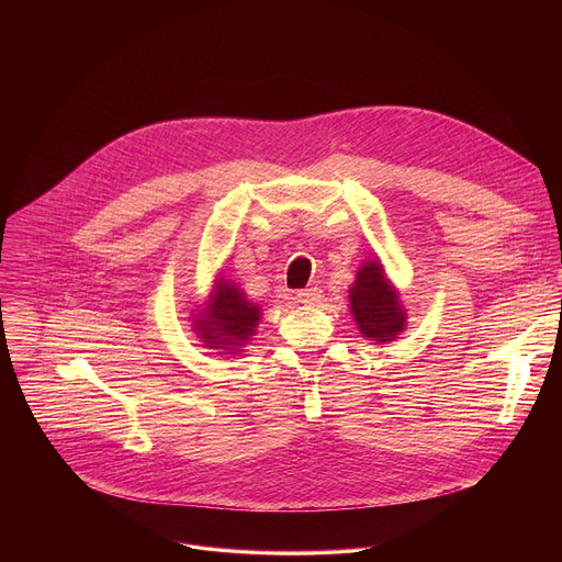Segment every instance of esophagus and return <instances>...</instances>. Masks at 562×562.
<instances>
[{"label":"esophagus","mask_w":562,"mask_h":562,"mask_svg":"<svg viewBox=\"0 0 562 562\" xmlns=\"http://www.w3.org/2000/svg\"><path fill=\"white\" fill-rule=\"evenodd\" d=\"M319 297H323V291H319V289H302V291H297V293H295V302L306 304V306L317 304V302H319Z\"/></svg>","instance_id":"1"}]
</instances>
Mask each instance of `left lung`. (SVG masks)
Wrapping results in <instances>:
<instances>
[{
    "mask_svg": "<svg viewBox=\"0 0 562 562\" xmlns=\"http://www.w3.org/2000/svg\"><path fill=\"white\" fill-rule=\"evenodd\" d=\"M349 308L362 338L373 345L393 342L407 327V308L378 256L362 262L349 286Z\"/></svg>",
    "mask_w": 562,
    "mask_h": 562,
    "instance_id": "obj_1",
    "label": "left lung"
}]
</instances>
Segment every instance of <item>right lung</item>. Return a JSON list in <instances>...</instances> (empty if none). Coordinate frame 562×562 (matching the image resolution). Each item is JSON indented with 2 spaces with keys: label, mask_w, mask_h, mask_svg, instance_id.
<instances>
[{
  "label": "right lung",
  "mask_w": 562,
  "mask_h": 562,
  "mask_svg": "<svg viewBox=\"0 0 562 562\" xmlns=\"http://www.w3.org/2000/svg\"><path fill=\"white\" fill-rule=\"evenodd\" d=\"M260 319V304H254L233 280L217 273L206 300L191 313V327L202 347L222 356H239L254 342Z\"/></svg>",
  "instance_id": "1"
}]
</instances>
